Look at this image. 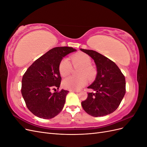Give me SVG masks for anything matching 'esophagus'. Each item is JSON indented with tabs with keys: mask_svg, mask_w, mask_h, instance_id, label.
<instances>
[{
	"mask_svg": "<svg viewBox=\"0 0 147 147\" xmlns=\"http://www.w3.org/2000/svg\"><path fill=\"white\" fill-rule=\"evenodd\" d=\"M71 92H76V93H78L80 92V91H77V90H70Z\"/></svg>",
	"mask_w": 147,
	"mask_h": 147,
	"instance_id": "1",
	"label": "esophagus"
}]
</instances>
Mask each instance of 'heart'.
<instances>
[{
	"label": "heart",
	"mask_w": 147,
	"mask_h": 147,
	"mask_svg": "<svg viewBox=\"0 0 147 147\" xmlns=\"http://www.w3.org/2000/svg\"><path fill=\"white\" fill-rule=\"evenodd\" d=\"M70 60L74 67L80 66L78 70V77L70 76L64 79L63 82V86L69 90H78L84 87L88 83V80H92L94 78L96 70L91 64V59L88 55L84 53H80L72 55ZM72 70V64L69 59L64 58L59 64V72L63 77L70 74ZM86 76L85 77V76Z\"/></svg>",
	"instance_id": "1"
}]
</instances>
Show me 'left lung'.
<instances>
[{
  "label": "left lung",
  "mask_w": 147,
  "mask_h": 147,
  "mask_svg": "<svg viewBox=\"0 0 147 147\" xmlns=\"http://www.w3.org/2000/svg\"><path fill=\"white\" fill-rule=\"evenodd\" d=\"M80 50L94 61L97 67L95 80L88 88L87 99L82 102V107L92 117H103L116 110L126 93L125 77L114 62L97 51Z\"/></svg>",
  "instance_id": "1"
}]
</instances>
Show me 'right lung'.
Masks as SVG:
<instances>
[{
    "label": "right lung",
    "mask_w": 147,
    "mask_h": 147,
    "mask_svg": "<svg viewBox=\"0 0 147 147\" xmlns=\"http://www.w3.org/2000/svg\"><path fill=\"white\" fill-rule=\"evenodd\" d=\"M72 47H55L49 50L26 70L22 78L21 94L28 109L40 118L51 119L63 110L68 91L59 89L61 77L59 64L63 57L76 51Z\"/></svg>",
    "instance_id": "obj_1"
}]
</instances>
